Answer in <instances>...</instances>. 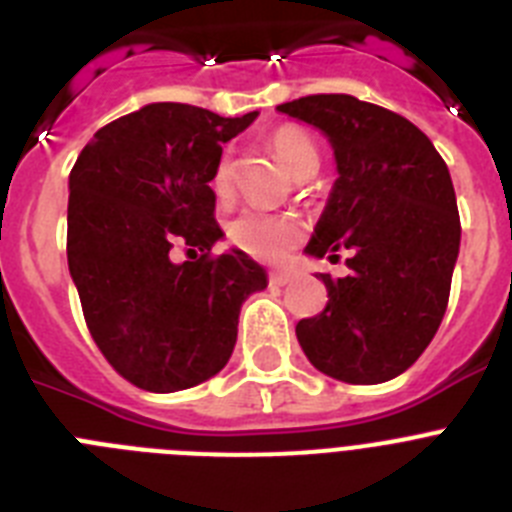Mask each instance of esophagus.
Segmentation results:
<instances>
[{
    "instance_id": "34e87169",
    "label": "esophagus",
    "mask_w": 512,
    "mask_h": 512,
    "mask_svg": "<svg viewBox=\"0 0 512 512\" xmlns=\"http://www.w3.org/2000/svg\"><path fill=\"white\" fill-rule=\"evenodd\" d=\"M289 279H292V274H289V271H271L269 274V282L277 284V287H284Z\"/></svg>"
}]
</instances>
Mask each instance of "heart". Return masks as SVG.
I'll use <instances>...</instances> for the list:
<instances>
[{
    "instance_id": "b5f03b06",
    "label": "heart",
    "mask_w": 512,
    "mask_h": 512,
    "mask_svg": "<svg viewBox=\"0 0 512 512\" xmlns=\"http://www.w3.org/2000/svg\"><path fill=\"white\" fill-rule=\"evenodd\" d=\"M271 151L277 153L284 169L297 179H310L320 166V151L312 135L300 125H282L271 133ZM210 184L217 197H230L233 192V164L223 153L212 169ZM302 223L295 215L282 212H264L256 207H246L228 223V238L235 248L248 256L264 261H279L289 248L300 241Z\"/></svg>"
}]
</instances>
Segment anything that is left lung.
<instances>
[{
    "label": "left lung",
    "instance_id": "1",
    "mask_svg": "<svg viewBox=\"0 0 512 512\" xmlns=\"http://www.w3.org/2000/svg\"><path fill=\"white\" fill-rule=\"evenodd\" d=\"M279 112L323 130L338 182L307 253L351 274H320L328 305L297 323L315 369L348 384H379L418 361L449 305L461 223L451 174L410 120L351 94H310Z\"/></svg>",
    "mask_w": 512,
    "mask_h": 512
}]
</instances>
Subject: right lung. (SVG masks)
I'll list each match as a JSON object with an SVG mask.
<instances>
[{
  "mask_svg": "<svg viewBox=\"0 0 512 512\" xmlns=\"http://www.w3.org/2000/svg\"><path fill=\"white\" fill-rule=\"evenodd\" d=\"M253 117L148 104L99 128L71 169L66 253L84 320L104 359L140 390H187L220 372L241 305L266 287L243 251H210L223 235L212 169ZM174 247L190 261L171 262Z\"/></svg>",
  "mask_w": 512,
  "mask_h": 512,
  "instance_id": "right-lung-1",
  "label": "right lung"
}]
</instances>
